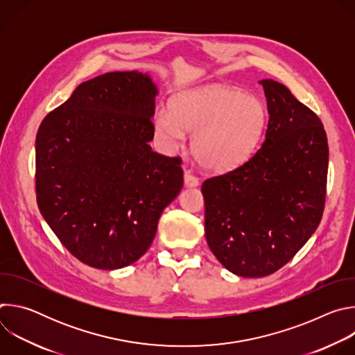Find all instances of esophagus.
Returning <instances> with one entry per match:
<instances>
[{
	"label": "esophagus",
	"mask_w": 355,
	"mask_h": 355,
	"mask_svg": "<svg viewBox=\"0 0 355 355\" xmlns=\"http://www.w3.org/2000/svg\"><path fill=\"white\" fill-rule=\"evenodd\" d=\"M184 185L187 188H192V187H198L199 185V180L196 177H193L189 171L184 173Z\"/></svg>",
	"instance_id": "1"
}]
</instances>
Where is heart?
Segmentation results:
<instances>
[{
    "label": "heart",
    "mask_w": 355,
    "mask_h": 355,
    "mask_svg": "<svg viewBox=\"0 0 355 355\" xmlns=\"http://www.w3.org/2000/svg\"><path fill=\"white\" fill-rule=\"evenodd\" d=\"M267 123L261 99L239 88L211 84L178 92L173 108H160L155 130L164 148L177 150L193 133L192 153L211 171H227L256 150Z\"/></svg>",
    "instance_id": "heart-1"
}]
</instances>
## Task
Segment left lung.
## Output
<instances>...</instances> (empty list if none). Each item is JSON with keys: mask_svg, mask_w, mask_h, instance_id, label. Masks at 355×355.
<instances>
[{"mask_svg": "<svg viewBox=\"0 0 355 355\" xmlns=\"http://www.w3.org/2000/svg\"><path fill=\"white\" fill-rule=\"evenodd\" d=\"M260 84L268 110L261 148L200 188L208 245L226 270L245 278L275 272L316 232L329 167L318 115L281 83Z\"/></svg>", "mask_w": 355, "mask_h": 355, "instance_id": "left-lung-1", "label": "left lung"}]
</instances>
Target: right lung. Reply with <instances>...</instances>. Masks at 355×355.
I'll list each match as a JSON object with an SVG mask.
<instances>
[{
  "label": "right lung",
  "instance_id": "1",
  "mask_svg": "<svg viewBox=\"0 0 355 355\" xmlns=\"http://www.w3.org/2000/svg\"><path fill=\"white\" fill-rule=\"evenodd\" d=\"M159 87L114 71L80 84L36 135L39 211L81 263L118 270L148 250L182 188L178 157L151 150Z\"/></svg>",
  "mask_w": 355,
  "mask_h": 355
}]
</instances>
